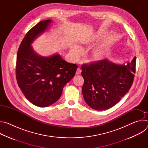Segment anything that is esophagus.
I'll return each instance as SVG.
<instances>
[{"mask_svg": "<svg viewBox=\"0 0 148 148\" xmlns=\"http://www.w3.org/2000/svg\"><path fill=\"white\" fill-rule=\"evenodd\" d=\"M81 69H80L79 68H78V69H77V71H76V74H77V75H79V74H81Z\"/></svg>", "mask_w": 148, "mask_h": 148, "instance_id": "obj_1", "label": "esophagus"}]
</instances>
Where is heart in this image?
Returning <instances> with one entry per match:
<instances>
[{
	"label": "heart",
	"mask_w": 148,
	"mask_h": 148,
	"mask_svg": "<svg viewBox=\"0 0 148 148\" xmlns=\"http://www.w3.org/2000/svg\"><path fill=\"white\" fill-rule=\"evenodd\" d=\"M107 32L99 31L94 34L90 38H84L81 39L79 43L82 46H88L94 42L103 38L107 36ZM112 44L113 40L112 38H109L97 47L93 49L89 54L90 60L94 62H98L102 60L105 56L108 54ZM70 51L74 59L78 58L81 54L80 49L76 46L71 47Z\"/></svg>",
	"instance_id": "heart-1"
}]
</instances>
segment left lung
I'll return each instance as SVG.
<instances>
[{
	"instance_id": "8db88e82",
	"label": "left lung",
	"mask_w": 148,
	"mask_h": 148,
	"mask_svg": "<svg viewBox=\"0 0 148 148\" xmlns=\"http://www.w3.org/2000/svg\"><path fill=\"white\" fill-rule=\"evenodd\" d=\"M136 57L131 61L116 64L108 60L81 67L84 79L83 97L91 108L103 111L111 108L131 88L135 72Z\"/></svg>"
}]
</instances>
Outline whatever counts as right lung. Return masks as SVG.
<instances>
[{"label": "right lung", "mask_w": 148, "mask_h": 148, "mask_svg": "<svg viewBox=\"0 0 148 148\" xmlns=\"http://www.w3.org/2000/svg\"><path fill=\"white\" fill-rule=\"evenodd\" d=\"M53 21L43 20L32 28L21 43L17 54L16 79L25 97L39 107H46L60 98L62 89L75 75L77 66L56 53L38 54L32 45L50 27Z\"/></svg>", "instance_id": "obj_1"}]
</instances>
